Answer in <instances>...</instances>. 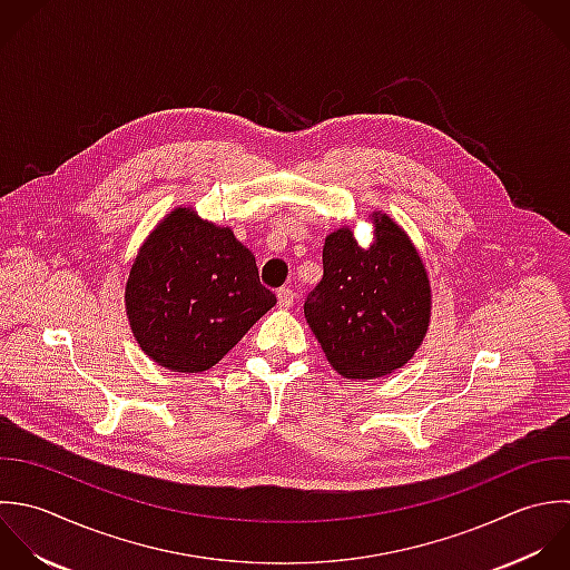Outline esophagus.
<instances>
[{
	"instance_id": "1",
	"label": "esophagus",
	"mask_w": 570,
	"mask_h": 570,
	"mask_svg": "<svg viewBox=\"0 0 570 570\" xmlns=\"http://www.w3.org/2000/svg\"><path fill=\"white\" fill-rule=\"evenodd\" d=\"M295 302V293L291 288H279L277 291V304L279 308H291Z\"/></svg>"
}]
</instances>
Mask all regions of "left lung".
Instances as JSON below:
<instances>
[{
    "label": "left lung",
    "mask_w": 570,
    "mask_h": 570,
    "mask_svg": "<svg viewBox=\"0 0 570 570\" xmlns=\"http://www.w3.org/2000/svg\"><path fill=\"white\" fill-rule=\"evenodd\" d=\"M368 219V246H360L353 226L326 235L324 277L304 302L326 360L346 380H375L409 364L433 308L426 266L406 230L382 210Z\"/></svg>",
    "instance_id": "left-lung-1"
}]
</instances>
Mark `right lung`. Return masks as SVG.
Returning <instances> with one entry per match:
<instances>
[{
    "instance_id": "1",
    "label": "right lung",
    "mask_w": 570,
    "mask_h": 570,
    "mask_svg": "<svg viewBox=\"0 0 570 570\" xmlns=\"http://www.w3.org/2000/svg\"><path fill=\"white\" fill-rule=\"evenodd\" d=\"M139 348L173 373L213 368L277 297L228 226L177 206L139 246L124 291Z\"/></svg>"
}]
</instances>
